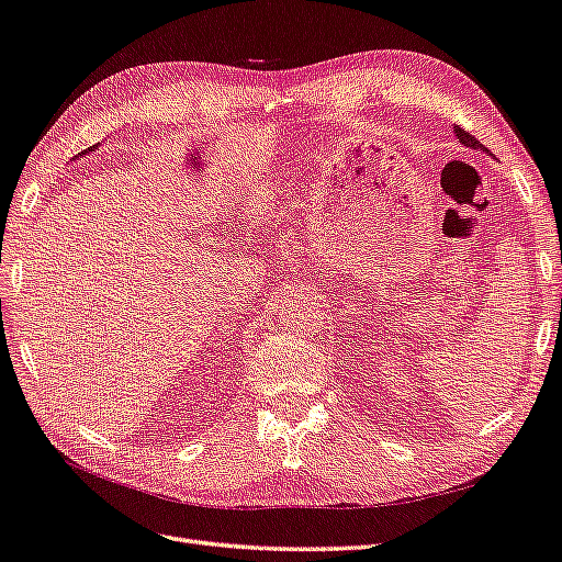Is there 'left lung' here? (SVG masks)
I'll return each mask as SVG.
<instances>
[{
  "mask_svg": "<svg viewBox=\"0 0 562 562\" xmlns=\"http://www.w3.org/2000/svg\"><path fill=\"white\" fill-rule=\"evenodd\" d=\"M454 136H458L462 146H467V148H472V150H486L484 146H481V140H476L472 134L464 132V128H460V126H454Z\"/></svg>",
  "mask_w": 562,
  "mask_h": 562,
  "instance_id": "8db88e82",
  "label": "left lung"
}]
</instances>
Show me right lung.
Listing matches in <instances>:
<instances>
[{
    "label": "right lung",
    "instance_id": "1",
    "mask_svg": "<svg viewBox=\"0 0 562 562\" xmlns=\"http://www.w3.org/2000/svg\"><path fill=\"white\" fill-rule=\"evenodd\" d=\"M90 150H93V148H90Z\"/></svg>",
    "mask_w": 562,
    "mask_h": 562
}]
</instances>
